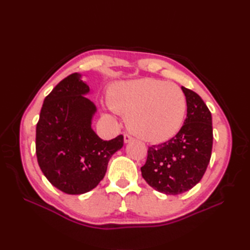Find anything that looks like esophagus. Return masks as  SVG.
Returning <instances> with one entry per match:
<instances>
[{
    "instance_id": "obj_1",
    "label": "esophagus",
    "mask_w": 250,
    "mask_h": 250,
    "mask_svg": "<svg viewBox=\"0 0 250 250\" xmlns=\"http://www.w3.org/2000/svg\"><path fill=\"white\" fill-rule=\"evenodd\" d=\"M124 140H125V143H130L132 140H133V137H132L130 134H125L124 135Z\"/></svg>"
}]
</instances>
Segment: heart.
Returning <instances> with one entry per match:
<instances>
[{
  "label": "heart",
  "mask_w": 250,
  "mask_h": 250,
  "mask_svg": "<svg viewBox=\"0 0 250 250\" xmlns=\"http://www.w3.org/2000/svg\"><path fill=\"white\" fill-rule=\"evenodd\" d=\"M108 103L126 117V125L136 136L151 143L176 135L187 111L183 90L155 78L116 83L110 88Z\"/></svg>",
  "instance_id": "b5f03b06"
}]
</instances>
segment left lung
<instances>
[{"instance_id": "left-lung-1", "label": "left lung", "mask_w": 250, "mask_h": 250, "mask_svg": "<svg viewBox=\"0 0 250 250\" xmlns=\"http://www.w3.org/2000/svg\"><path fill=\"white\" fill-rule=\"evenodd\" d=\"M187 101V118L178 133L161 144L148 147L141 167L146 183L164 194L188 191L203 177L213 148L211 114L198 93L182 87Z\"/></svg>"}]
</instances>
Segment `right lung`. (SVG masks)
Instances as JSON below:
<instances>
[{
	"mask_svg": "<svg viewBox=\"0 0 250 250\" xmlns=\"http://www.w3.org/2000/svg\"><path fill=\"white\" fill-rule=\"evenodd\" d=\"M89 86L73 73L47 95L36 125L35 149L42 172L57 189L82 194L97 187L124 135L103 141L91 128L97 107L84 97Z\"/></svg>",
	"mask_w": 250,
	"mask_h": 250,
	"instance_id": "obj_1",
	"label": "right lung"
}]
</instances>
